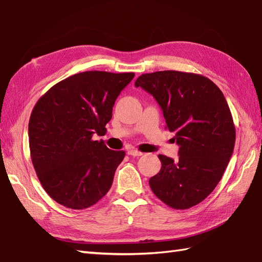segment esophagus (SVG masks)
Masks as SVG:
<instances>
[{"label": "esophagus", "mask_w": 262, "mask_h": 262, "mask_svg": "<svg viewBox=\"0 0 262 262\" xmlns=\"http://www.w3.org/2000/svg\"><path fill=\"white\" fill-rule=\"evenodd\" d=\"M127 155L133 156V157H140V156L143 155V152H141V151H139L138 149L132 148V149H130V150H127Z\"/></svg>", "instance_id": "1"}]
</instances>
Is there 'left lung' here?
Here are the masks:
<instances>
[{
	"label": "left lung",
	"instance_id": "obj_1",
	"mask_svg": "<svg viewBox=\"0 0 262 262\" xmlns=\"http://www.w3.org/2000/svg\"><path fill=\"white\" fill-rule=\"evenodd\" d=\"M162 108L166 129L175 132L179 158L159 155L161 169L151 177L154 194L175 210L200 204L222 178L235 143V126L223 93L194 73L162 71L136 80Z\"/></svg>",
	"mask_w": 262,
	"mask_h": 262
}]
</instances>
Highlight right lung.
<instances>
[{"instance_id":"right-lung-1","label":"right lung","mask_w":262,"mask_h":262,"mask_svg":"<svg viewBox=\"0 0 262 262\" xmlns=\"http://www.w3.org/2000/svg\"><path fill=\"white\" fill-rule=\"evenodd\" d=\"M135 73L91 71L57 83L39 98L29 120L34 170L52 200L84 210L105 196L124 151L108 149L102 136L121 91Z\"/></svg>"}]
</instances>
